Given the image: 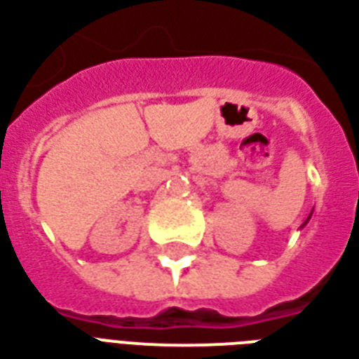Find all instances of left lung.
Wrapping results in <instances>:
<instances>
[{"label":"left lung","instance_id":"obj_1","mask_svg":"<svg viewBox=\"0 0 359 359\" xmlns=\"http://www.w3.org/2000/svg\"><path fill=\"white\" fill-rule=\"evenodd\" d=\"M310 217H312V213H310ZM310 217H308V219H306V222H308V220H310ZM306 222H304V224H306Z\"/></svg>","mask_w":359,"mask_h":359}]
</instances>
